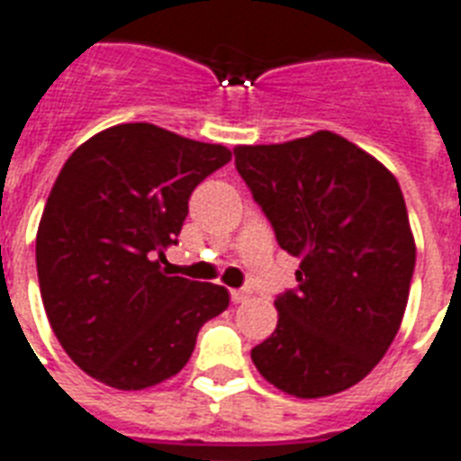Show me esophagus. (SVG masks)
I'll use <instances>...</instances> for the list:
<instances>
[{
	"instance_id": "1",
	"label": "esophagus",
	"mask_w": 461,
	"mask_h": 461,
	"mask_svg": "<svg viewBox=\"0 0 461 461\" xmlns=\"http://www.w3.org/2000/svg\"><path fill=\"white\" fill-rule=\"evenodd\" d=\"M231 301L234 303H243L246 298H250V291L249 289H231Z\"/></svg>"
}]
</instances>
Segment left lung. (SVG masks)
Wrapping results in <instances>:
<instances>
[{
	"instance_id": "1",
	"label": "left lung",
	"mask_w": 461,
	"mask_h": 461,
	"mask_svg": "<svg viewBox=\"0 0 461 461\" xmlns=\"http://www.w3.org/2000/svg\"><path fill=\"white\" fill-rule=\"evenodd\" d=\"M234 163L276 243L301 258L253 365L295 398L355 386L398 334L412 284L417 249L398 179L327 130L237 146Z\"/></svg>"
}]
</instances>
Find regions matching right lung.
<instances>
[{"mask_svg":"<svg viewBox=\"0 0 461 461\" xmlns=\"http://www.w3.org/2000/svg\"><path fill=\"white\" fill-rule=\"evenodd\" d=\"M231 160L227 146L125 122L73 151L37 230V276L49 324L96 381L141 391L189 362L205 321L230 305L218 284L167 276L189 196Z\"/></svg>","mask_w":461,"mask_h":461,"instance_id":"obj_1","label":"right lung"}]
</instances>
